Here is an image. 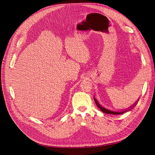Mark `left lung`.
I'll list each match as a JSON object with an SVG mask.
<instances>
[{
	"label": "left lung",
	"mask_w": 155,
	"mask_h": 155,
	"mask_svg": "<svg viewBox=\"0 0 155 155\" xmlns=\"http://www.w3.org/2000/svg\"><path fill=\"white\" fill-rule=\"evenodd\" d=\"M94 101H95V102L96 105H97V106H98V107L101 110V111H102L103 112H104V113H105V114H115V115H116V114H123V113H124V112H126L128 110H130V109L133 108V107H131V108H130L129 109L126 110H124V111H123V112H114V111H111V110H108V109H106L105 108L102 107L101 106V105L99 104L98 101H97L96 100L95 98H94ZM136 102L135 103V104H134V105H133V107L136 104Z\"/></svg>",
	"instance_id": "1"
}]
</instances>
